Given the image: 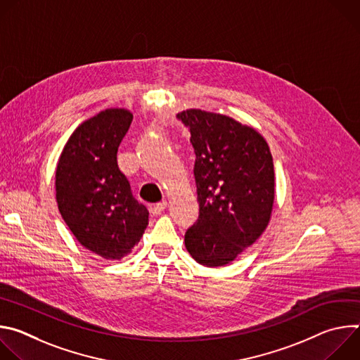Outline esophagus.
Instances as JSON below:
<instances>
[{"label": "esophagus", "instance_id": "1", "mask_svg": "<svg viewBox=\"0 0 360 360\" xmlns=\"http://www.w3.org/2000/svg\"><path fill=\"white\" fill-rule=\"evenodd\" d=\"M167 202L164 200V202H160V203H155V205H152V207L149 208V212L153 215V217H157V215H161L165 210H167Z\"/></svg>", "mask_w": 360, "mask_h": 360}]
</instances>
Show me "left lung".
Segmentation results:
<instances>
[{"instance_id": "1", "label": "left lung", "mask_w": 360, "mask_h": 360, "mask_svg": "<svg viewBox=\"0 0 360 360\" xmlns=\"http://www.w3.org/2000/svg\"><path fill=\"white\" fill-rule=\"evenodd\" d=\"M195 149L199 218L185 233L192 258L208 268L236 259L266 229L275 200L274 160L265 138L231 117L179 112Z\"/></svg>"}]
</instances>
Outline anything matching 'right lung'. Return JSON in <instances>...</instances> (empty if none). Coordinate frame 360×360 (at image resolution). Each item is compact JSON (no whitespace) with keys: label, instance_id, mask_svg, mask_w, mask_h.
I'll return each instance as SVG.
<instances>
[{"label":"right lung","instance_id":"right-lung-1","mask_svg":"<svg viewBox=\"0 0 360 360\" xmlns=\"http://www.w3.org/2000/svg\"><path fill=\"white\" fill-rule=\"evenodd\" d=\"M131 122L125 108H108L84 121L68 138L56 171L63 219L84 248L111 261L132 252L149 215L117 162Z\"/></svg>","mask_w":360,"mask_h":360}]
</instances>
